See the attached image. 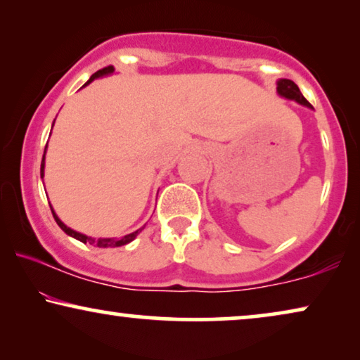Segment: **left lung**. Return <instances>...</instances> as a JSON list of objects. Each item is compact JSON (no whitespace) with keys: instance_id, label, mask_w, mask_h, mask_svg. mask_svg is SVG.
Segmentation results:
<instances>
[{"instance_id":"left-lung-1","label":"left lung","mask_w":360,"mask_h":360,"mask_svg":"<svg viewBox=\"0 0 360 360\" xmlns=\"http://www.w3.org/2000/svg\"><path fill=\"white\" fill-rule=\"evenodd\" d=\"M277 93H278V96L285 98V100H293V101H297L298 105L311 108L313 110V106L307 101V98L302 95L300 88L295 85L292 80H288V78H280V80H277Z\"/></svg>"}]
</instances>
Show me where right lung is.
Segmentation results:
<instances>
[{
    "instance_id": "obj_1",
    "label": "right lung",
    "mask_w": 360,
    "mask_h": 360,
    "mask_svg": "<svg viewBox=\"0 0 360 360\" xmlns=\"http://www.w3.org/2000/svg\"><path fill=\"white\" fill-rule=\"evenodd\" d=\"M111 73H115V67H112V65L101 68V70H98L96 73H93V75L90 77V80H88L83 86L90 85V83H91L93 80H96V78H101V77H108V75H111ZM53 122H56V120H53ZM52 127H53V124H52ZM46 152H47V146H46V150H44L42 164H41V179H44V169H46ZM51 211H52V214H53V219H56V223L58 224V228H60V229L63 231V233L68 234V236H70V238H73V239L80 240V243H83V244L96 245V248H101V249H108V248H120V245H126V244H129V243H132V240H134V239L137 238V234H139L141 231L146 228V224H144V226H142V228L136 229L134 233H129V234L122 236V238H91V236L82 234V233H78V231H75V229L68 228V226H67L65 223H63V221H62L60 218H58L56 211H53L52 205H51Z\"/></svg>"
}]
</instances>
